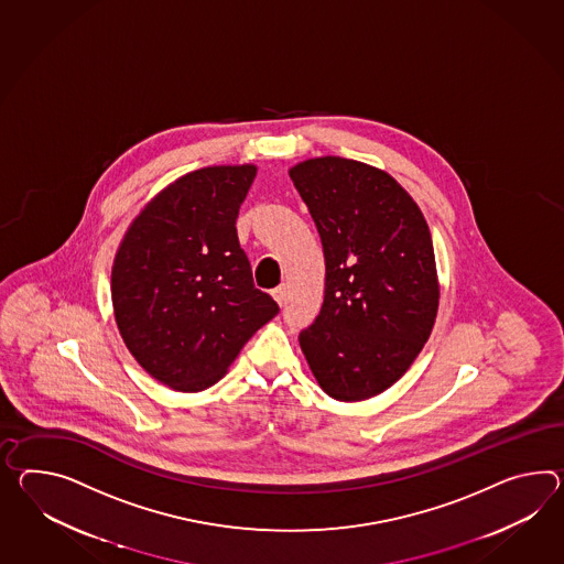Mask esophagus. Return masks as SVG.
I'll use <instances>...</instances> for the list:
<instances>
[{
	"mask_svg": "<svg viewBox=\"0 0 564 564\" xmlns=\"http://www.w3.org/2000/svg\"><path fill=\"white\" fill-rule=\"evenodd\" d=\"M273 297H275L279 305H285V302H288V285L283 283V285L273 289Z\"/></svg>",
	"mask_w": 564,
	"mask_h": 564,
	"instance_id": "1",
	"label": "esophagus"
}]
</instances>
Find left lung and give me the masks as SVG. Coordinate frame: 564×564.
I'll list each match as a JSON object with an SVG mask.
<instances>
[{
  "instance_id": "left-lung-1",
  "label": "left lung",
  "mask_w": 564,
  "mask_h": 564,
  "mask_svg": "<svg viewBox=\"0 0 564 564\" xmlns=\"http://www.w3.org/2000/svg\"><path fill=\"white\" fill-rule=\"evenodd\" d=\"M289 177L326 259L324 303L300 334L303 355L330 398L379 395L410 369L438 312L426 220L398 181L358 161L312 159Z\"/></svg>"
}]
</instances>
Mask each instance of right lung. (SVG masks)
Returning <instances> with one entry per match:
<instances>
[{"label": "right lung", "mask_w": 564, "mask_h": 564, "mask_svg": "<svg viewBox=\"0 0 564 564\" xmlns=\"http://www.w3.org/2000/svg\"><path fill=\"white\" fill-rule=\"evenodd\" d=\"M257 169L207 166L169 185L132 221L111 269L120 334L140 367L177 391L218 383L279 314L254 288L236 218Z\"/></svg>", "instance_id": "add662e5"}]
</instances>
